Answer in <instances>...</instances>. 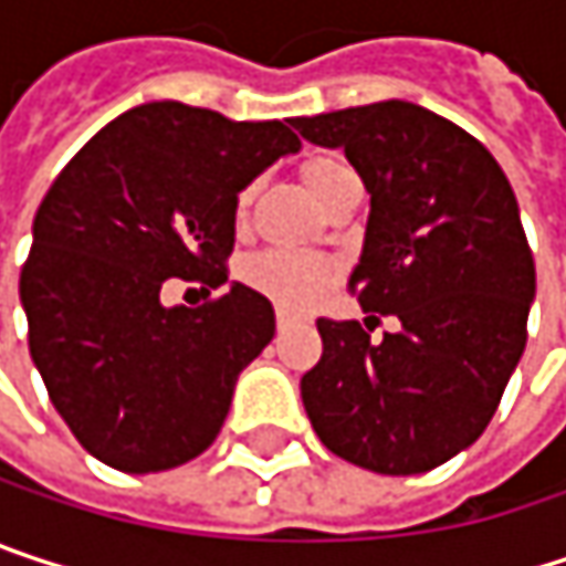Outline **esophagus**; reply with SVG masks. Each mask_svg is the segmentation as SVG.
<instances>
[{"instance_id": "esophagus-1", "label": "esophagus", "mask_w": 566, "mask_h": 566, "mask_svg": "<svg viewBox=\"0 0 566 566\" xmlns=\"http://www.w3.org/2000/svg\"><path fill=\"white\" fill-rule=\"evenodd\" d=\"M275 324H279V331L291 327V324H294V314H291V311H284V307H279V311H275Z\"/></svg>"}]
</instances>
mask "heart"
Masks as SVG:
<instances>
[{
	"instance_id": "b5f03b06",
	"label": "heart",
	"mask_w": 566,
	"mask_h": 566,
	"mask_svg": "<svg viewBox=\"0 0 566 566\" xmlns=\"http://www.w3.org/2000/svg\"><path fill=\"white\" fill-rule=\"evenodd\" d=\"M347 176L357 172L340 157H314L304 164V182L317 202ZM249 199L252 189L239 196V212H245ZM245 282L287 311H307L337 282V265L324 255H307V252H265L245 265Z\"/></svg>"
}]
</instances>
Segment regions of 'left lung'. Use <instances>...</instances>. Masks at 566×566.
<instances>
[{"mask_svg": "<svg viewBox=\"0 0 566 566\" xmlns=\"http://www.w3.org/2000/svg\"><path fill=\"white\" fill-rule=\"evenodd\" d=\"M294 127L364 179L370 216L347 284L364 311L399 321L374 344L357 321L321 317L324 354L301 402L334 455L380 475L429 472L485 432L524 354L534 259L509 176L472 134L409 101Z\"/></svg>", "mask_w": 566, "mask_h": 566, "instance_id": "obj_1", "label": "left lung"}]
</instances>
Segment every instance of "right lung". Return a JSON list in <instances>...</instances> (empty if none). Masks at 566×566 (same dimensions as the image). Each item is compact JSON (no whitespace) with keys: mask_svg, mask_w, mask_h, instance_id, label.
<instances>
[{"mask_svg":"<svg viewBox=\"0 0 566 566\" xmlns=\"http://www.w3.org/2000/svg\"><path fill=\"white\" fill-rule=\"evenodd\" d=\"M301 140L179 101L130 107L57 172L19 279L29 350L74 439L120 472H167L212 446L239 374L275 337L245 284L202 307L167 279L222 287L239 192Z\"/></svg>","mask_w":566,"mask_h":566,"instance_id":"right-lung-1","label":"right lung"}]
</instances>
